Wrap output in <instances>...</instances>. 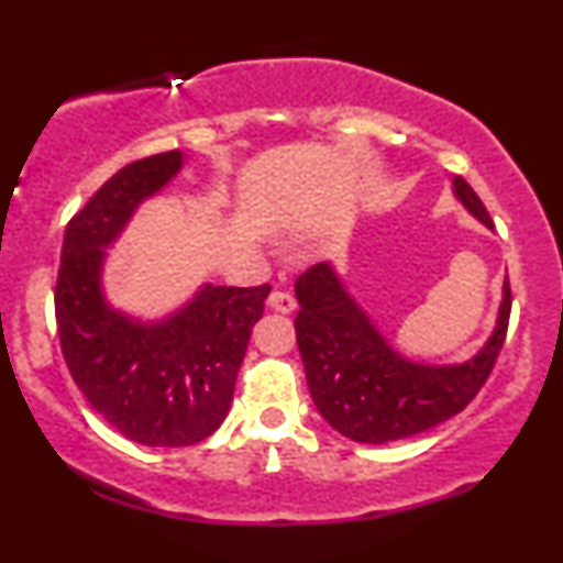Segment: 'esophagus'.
Here are the masks:
<instances>
[{
    "label": "esophagus",
    "instance_id": "esophagus-1",
    "mask_svg": "<svg viewBox=\"0 0 563 563\" xmlns=\"http://www.w3.org/2000/svg\"><path fill=\"white\" fill-rule=\"evenodd\" d=\"M267 303L275 309V312H283V314L294 312V309H296L294 294H290V290H283V288H275L273 294L267 296Z\"/></svg>",
    "mask_w": 563,
    "mask_h": 563
}]
</instances>
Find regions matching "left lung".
Masks as SVG:
<instances>
[{
	"label": "left lung",
	"mask_w": 563,
	"mask_h": 563,
	"mask_svg": "<svg viewBox=\"0 0 563 563\" xmlns=\"http://www.w3.org/2000/svg\"><path fill=\"white\" fill-rule=\"evenodd\" d=\"M452 190L493 230V219L466 179H452ZM296 299L301 307L296 341L314 407L339 434L365 444L421 434L457 416L493 373L510 318L506 277L487 344L461 365H423L402 357L380 335L328 262L314 264L296 280Z\"/></svg>",
	"instance_id": "1"
}]
</instances>
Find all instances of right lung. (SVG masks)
I'll use <instances>...</instances> for the list:
<instances>
[{"label":"right lung","mask_w":563,"mask_h":563,"mask_svg":"<svg viewBox=\"0 0 563 563\" xmlns=\"http://www.w3.org/2000/svg\"><path fill=\"white\" fill-rule=\"evenodd\" d=\"M179 169L183 153L169 151L115 172L68 222L55 286L57 333L76 386L119 434L147 448H187L222 426L269 294V286L206 283L183 309L153 322L108 303L106 249Z\"/></svg>","instance_id":"add662e5"}]
</instances>
